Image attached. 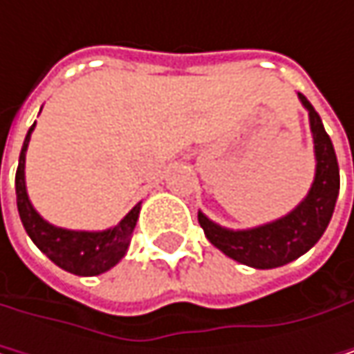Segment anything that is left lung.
Masks as SVG:
<instances>
[{"instance_id":"obj_1","label":"left lung","mask_w":354,"mask_h":354,"mask_svg":"<svg viewBox=\"0 0 354 354\" xmlns=\"http://www.w3.org/2000/svg\"><path fill=\"white\" fill-rule=\"evenodd\" d=\"M297 96L310 114V129L316 153V176L308 196L285 217L252 230L221 227L198 211V223L207 240L215 248H219L225 256L252 268L283 266L316 246L332 219L334 205L338 198L340 172L334 145L310 100L304 94Z\"/></svg>"}]
</instances>
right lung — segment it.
Returning <instances> with one entry per match:
<instances>
[{
  "mask_svg": "<svg viewBox=\"0 0 354 354\" xmlns=\"http://www.w3.org/2000/svg\"><path fill=\"white\" fill-rule=\"evenodd\" d=\"M36 124V122H35ZM35 124L30 127L18 162L16 172V198H18V213L22 219V225L36 248L46 254L59 268L80 274V277H96L110 270L114 264L120 262V258L127 254V248L131 242L133 230L139 219L141 203H137L118 225L104 230V232H75L50 225L44 221L36 209L32 207L28 192H26V180H24V164H26V149L30 135L35 131Z\"/></svg>",
  "mask_w": 354,
  "mask_h": 354,
  "instance_id": "add662e5",
  "label": "right lung"
}]
</instances>
